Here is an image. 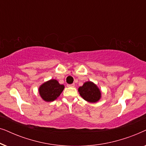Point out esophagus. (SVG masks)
<instances>
[{
    "label": "esophagus",
    "instance_id": "esophagus-1",
    "mask_svg": "<svg viewBox=\"0 0 146 146\" xmlns=\"http://www.w3.org/2000/svg\"><path fill=\"white\" fill-rule=\"evenodd\" d=\"M68 87H74V84H68L67 85Z\"/></svg>",
    "mask_w": 146,
    "mask_h": 146
}]
</instances>
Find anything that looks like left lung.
Instances as JSON below:
<instances>
[{
    "mask_svg": "<svg viewBox=\"0 0 146 146\" xmlns=\"http://www.w3.org/2000/svg\"><path fill=\"white\" fill-rule=\"evenodd\" d=\"M78 90L81 97L88 102L96 103L101 99V90L96 84L91 81L86 82L78 88Z\"/></svg>",
    "mask_w": 146,
    "mask_h": 146,
    "instance_id": "left-lung-1",
    "label": "left lung"
}]
</instances>
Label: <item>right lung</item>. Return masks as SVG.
<instances>
[{"instance_id":"obj_1","label":"right lung","mask_w":146,"mask_h":146,"mask_svg":"<svg viewBox=\"0 0 146 146\" xmlns=\"http://www.w3.org/2000/svg\"><path fill=\"white\" fill-rule=\"evenodd\" d=\"M64 89V85L60 84L56 80L51 79L40 86L38 92L44 101L49 102L56 100Z\"/></svg>"}]
</instances>
